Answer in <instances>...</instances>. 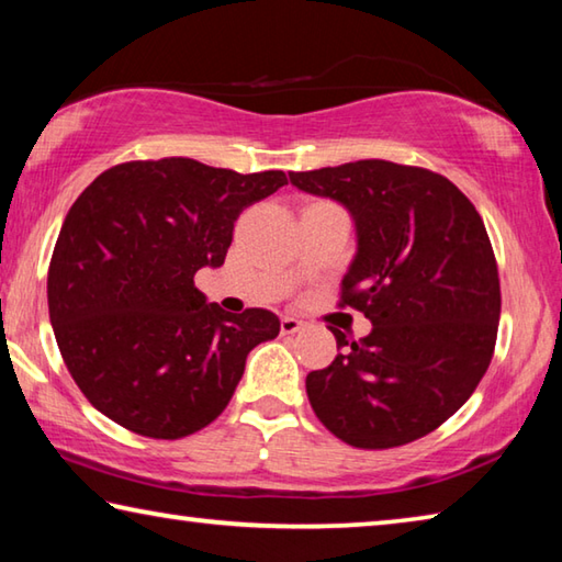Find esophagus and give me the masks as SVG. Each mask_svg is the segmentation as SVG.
I'll list each match as a JSON object with an SVG mask.
<instances>
[{
	"label": "esophagus",
	"instance_id": "obj_1",
	"mask_svg": "<svg viewBox=\"0 0 562 562\" xmlns=\"http://www.w3.org/2000/svg\"><path fill=\"white\" fill-rule=\"evenodd\" d=\"M302 327H304V322L297 319V317H290V315H284L282 322H280V331H282V335H297V331H300Z\"/></svg>",
	"mask_w": 562,
	"mask_h": 562
}]
</instances>
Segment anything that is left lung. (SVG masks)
Returning <instances> with one entry per match:
<instances>
[{
	"mask_svg": "<svg viewBox=\"0 0 562 562\" xmlns=\"http://www.w3.org/2000/svg\"><path fill=\"white\" fill-rule=\"evenodd\" d=\"M304 193L349 213L357 252L341 302L372 322L307 374L315 414L357 449L422 439L469 402L491 364L501 284L486 225L449 178L389 160L290 173Z\"/></svg>",
	"mask_w": 562,
	"mask_h": 562,
	"instance_id": "8db88e82",
	"label": "left lung"
}]
</instances>
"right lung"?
I'll list each match as a JSON object with an SVG mask.
<instances>
[{
  "label": "right lung",
  "mask_w": 562,
  "mask_h": 562,
  "mask_svg": "<svg viewBox=\"0 0 562 562\" xmlns=\"http://www.w3.org/2000/svg\"><path fill=\"white\" fill-rule=\"evenodd\" d=\"M288 183L193 158L121 164L76 198L56 240L49 317L83 396L150 439H183L223 414L245 359L280 335L270 310L231 315L195 288L221 268L237 215Z\"/></svg>",
  "instance_id": "1"
}]
</instances>
